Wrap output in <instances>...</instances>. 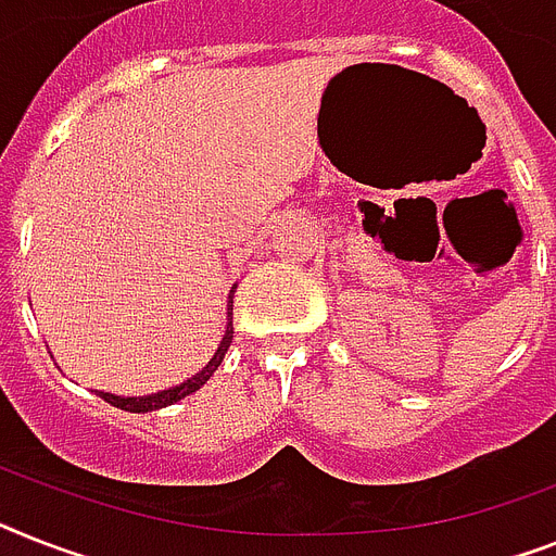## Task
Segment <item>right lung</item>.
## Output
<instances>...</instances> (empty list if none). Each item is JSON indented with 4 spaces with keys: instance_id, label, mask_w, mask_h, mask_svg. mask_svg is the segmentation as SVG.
<instances>
[{
    "instance_id": "1",
    "label": "right lung",
    "mask_w": 556,
    "mask_h": 556,
    "mask_svg": "<svg viewBox=\"0 0 556 556\" xmlns=\"http://www.w3.org/2000/svg\"><path fill=\"white\" fill-rule=\"evenodd\" d=\"M232 295H236V283L229 289L227 295V327H224V338L218 343V350L215 355L206 361V366L201 371H195L192 378H187L185 383H178V387H169L162 389V392H153V394H141V397H124V394H113V392H96L102 401H108L110 406H116V409L124 412H136V415H144V412H155V409H164V406H173V403L185 401L187 394L199 392L204 387L206 380L213 378L215 369L222 366L224 355H227L229 343H232Z\"/></svg>"
}]
</instances>
